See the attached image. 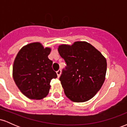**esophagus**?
<instances>
[{
    "label": "esophagus",
    "instance_id": "1",
    "mask_svg": "<svg viewBox=\"0 0 127 127\" xmlns=\"http://www.w3.org/2000/svg\"><path fill=\"white\" fill-rule=\"evenodd\" d=\"M61 74H62V70H61L60 69L57 72V76L58 78H60V76Z\"/></svg>",
    "mask_w": 127,
    "mask_h": 127
}]
</instances>
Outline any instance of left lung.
<instances>
[{"label": "left lung", "mask_w": 127, "mask_h": 127, "mask_svg": "<svg viewBox=\"0 0 127 127\" xmlns=\"http://www.w3.org/2000/svg\"><path fill=\"white\" fill-rule=\"evenodd\" d=\"M58 51L67 64L60 78L65 95L77 103L90 100L100 90L105 80V57L87 42L61 45Z\"/></svg>", "instance_id": "obj_1"}]
</instances>
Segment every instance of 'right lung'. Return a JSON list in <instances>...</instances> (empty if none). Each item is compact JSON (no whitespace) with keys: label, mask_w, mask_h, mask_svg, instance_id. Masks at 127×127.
Returning a JSON list of instances; mask_svg holds the SVG:
<instances>
[{"label":"right lung","mask_w":127,"mask_h":127,"mask_svg":"<svg viewBox=\"0 0 127 127\" xmlns=\"http://www.w3.org/2000/svg\"><path fill=\"white\" fill-rule=\"evenodd\" d=\"M51 49L39 42L23 46L19 51L13 65L12 76L20 91L30 99L40 100L46 97L52 79L57 77L48 59Z\"/></svg>","instance_id":"add662e5"}]
</instances>
